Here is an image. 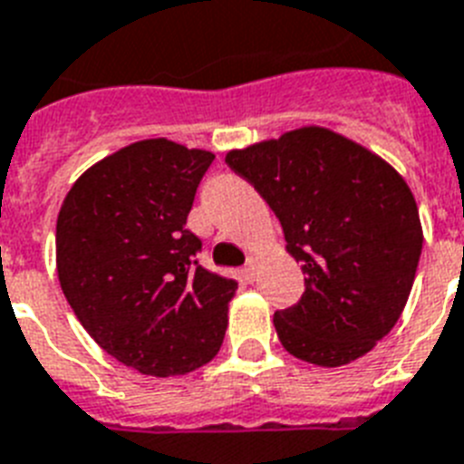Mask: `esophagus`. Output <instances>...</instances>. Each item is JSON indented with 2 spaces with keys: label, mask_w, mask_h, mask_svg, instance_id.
<instances>
[{
  "label": "esophagus",
  "mask_w": 464,
  "mask_h": 464,
  "mask_svg": "<svg viewBox=\"0 0 464 464\" xmlns=\"http://www.w3.org/2000/svg\"><path fill=\"white\" fill-rule=\"evenodd\" d=\"M257 276V257H250L247 259V265H245V278L247 281H255Z\"/></svg>",
  "instance_id": "esophagus-1"
}]
</instances>
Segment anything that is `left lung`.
<instances>
[{"mask_svg":"<svg viewBox=\"0 0 464 464\" xmlns=\"http://www.w3.org/2000/svg\"><path fill=\"white\" fill-rule=\"evenodd\" d=\"M266 199L300 262L304 293L274 314L278 341L317 367L367 355L401 319L421 233L415 195L379 154L322 126L226 154Z\"/></svg>","mask_w":464,"mask_h":464,"instance_id":"8db88e82","label":"left lung"}]
</instances>
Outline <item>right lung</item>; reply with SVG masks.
<instances>
[{"mask_svg": "<svg viewBox=\"0 0 464 464\" xmlns=\"http://www.w3.org/2000/svg\"><path fill=\"white\" fill-rule=\"evenodd\" d=\"M207 150L150 138L82 173L56 219V274L104 353L147 376L207 364L224 343L238 284L198 265L186 228Z\"/></svg>", "mask_w": 464, "mask_h": 464, "instance_id": "right-lung-1", "label": "right lung"}]
</instances>
